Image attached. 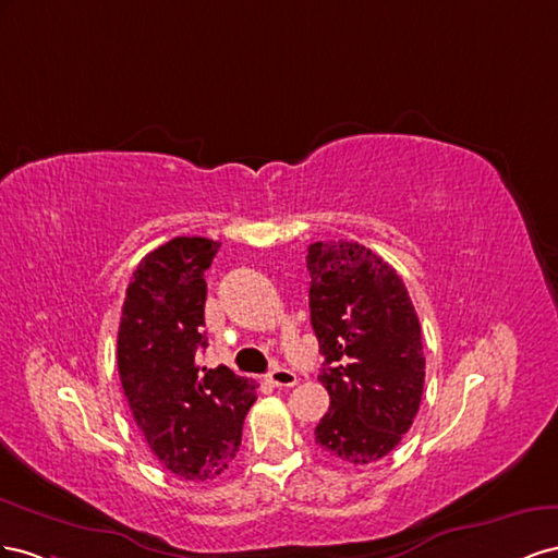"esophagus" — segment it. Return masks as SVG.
I'll return each instance as SVG.
<instances>
[{"label": "esophagus", "instance_id": "1", "mask_svg": "<svg viewBox=\"0 0 558 558\" xmlns=\"http://www.w3.org/2000/svg\"><path fill=\"white\" fill-rule=\"evenodd\" d=\"M268 384L276 386V388H292V386L299 384V376L292 369L276 367L274 372L268 374Z\"/></svg>", "mask_w": 558, "mask_h": 558}]
</instances>
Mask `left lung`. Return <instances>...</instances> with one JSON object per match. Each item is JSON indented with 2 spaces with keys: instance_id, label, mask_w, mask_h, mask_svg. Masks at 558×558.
Instances as JSON below:
<instances>
[{
  "instance_id": "obj_1",
  "label": "left lung",
  "mask_w": 558,
  "mask_h": 558,
  "mask_svg": "<svg viewBox=\"0 0 558 558\" xmlns=\"http://www.w3.org/2000/svg\"><path fill=\"white\" fill-rule=\"evenodd\" d=\"M311 325L325 367L329 411L315 444L350 465L388 456L416 418L425 355L421 323L397 270L353 241L313 243Z\"/></svg>"
}]
</instances>
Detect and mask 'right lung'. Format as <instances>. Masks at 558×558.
Returning a JSON list of instances; mask_svg holds the SVG:
<instances>
[{
  "label": "right lung",
  "mask_w": 558,
  "mask_h": 558,
  "mask_svg": "<svg viewBox=\"0 0 558 558\" xmlns=\"http://www.w3.org/2000/svg\"><path fill=\"white\" fill-rule=\"evenodd\" d=\"M219 243L172 238L142 259L119 325V376L133 418L168 472L205 482L225 472L257 400V384L225 364L198 367L205 339V270Z\"/></svg>",
  "instance_id": "1"
}]
</instances>
